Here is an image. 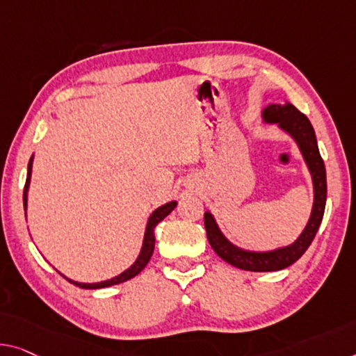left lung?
I'll list each match as a JSON object with an SVG mask.
<instances>
[{"label":"left lung","instance_id":"8db88e82","mask_svg":"<svg viewBox=\"0 0 356 356\" xmlns=\"http://www.w3.org/2000/svg\"><path fill=\"white\" fill-rule=\"evenodd\" d=\"M262 120L267 124H277L281 131L293 137V140L299 147L307 168H309L312 184H314V206H312L310 219L299 238L288 246L272 249V251H249V249L235 246L222 233L214 216L206 211L204 229L211 248L227 264L236 268L248 270V272H277V270H283L299 261L320 229L326 206V169L320 150H318L314 126L309 118L300 113L293 104L286 102L284 105H267L262 110Z\"/></svg>","mask_w":356,"mask_h":356}]
</instances>
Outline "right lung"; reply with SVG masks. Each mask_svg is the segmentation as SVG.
Returning a JSON list of instances; mask_svg holds the SVG:
<instances>
[{
	"mask_svg": "<svg viewBox=\"0 0 356 356\" xmlns=\"http://www.w3.org/2000/svg\"><path fill=\"white\" fill-rule=\"evenodd\" d=\"M31 166H33V155L30 158V163H29V171H26V182H25V188H24V208L26 211V198H29V187H30V179H31ZM177 206V201H169V203L160 206V208H156L155 211L152 212L150 217H148V222H147V227H145V235H144V243H142V249L139 252V257L136 259V262L131 265L129 268L124 270L123 273L116 275V277L110 278V280H105V281H99V283H78V281H73L67 277H62L65 278L67 281H70L72 284L78 286V288H83V289H100V288H108V286H113V284H120L123 283V281H127L131 278H134L136 275H139L142 270L145 268V265L150 261L152 254H153V249H155V227L160 224V222L166 217L168 214H171L172 209Z\"/></svg>",
	"mask_w": 356,
	"mask_h": 356,
	"instance_id": "add662e5",
	"label": "right lung"
}]
</instances>
